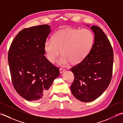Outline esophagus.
I'll use <instances>...</instances> for the list:
<instances>
[{
  "label": "esophagus",
  "instance_id": "obj_1",
  "mask_svg": "<svg viewBox=\"0 0 123 123\" xmlns=\"http://www.w3.org/2000/svg\"><path fill=\"white\" fill-rule=\"evenodd\" d=\"M65 71H66V70H65V69H63V68H61L60 69V74H63Z\"/></svg>",
  "mask_w": 123,
  "mask_h": 123
}]
</instances>
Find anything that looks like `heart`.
Returning <instances> with one entry per match:
<instances>
[{
  "label": "heart",
  "mask_w": 123,
  "mask_h": 123,
  "mask_svg": "<svg viewBox=\"0 0 123 123\" xmlns=\"http://www.w3.org/2000/svg\"><path fill=\"white\" fill-rule=\"evenodd\" d=\"M94 35L86 29L57 31L52 36V40H47L44 49L47 59L54 62L60 53V64L64 66L69 62L73 64L80 63L87 56L94 43Z\"/></svg>",
  "instance_id": "heart-1"
}]
</instances>
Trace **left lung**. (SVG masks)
Segmentation results:
<instances>
[{
	"label": "left lung",
	"mask_w": 123,
	"mask_h": 123,
	"mask_svg": "<svg viewBox=\"0 0 123 123\" xmlns=\"http://www.w3.org/2000/svg\"><path fill=\"white\" fill-rule=\"evenodd\" d=\"M91 29L95 34L92 49L82 61L70 69L74 77L71 93L84 102L97 99L106 90L111 80L114 62L112 47L107 36L97 26Z\"/></svg>",
	"instance_id": "obj_1"
}]
</instances>
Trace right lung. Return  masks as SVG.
<instances>
[{"mask_svg": "<svg viewBox=\"0 0 123 123\" xmlns=\"http://www.w3.org/2000/svg\"><path fill=\"white\" fill-rule=\"evenodd\" d=\"M50 32L47 25L23 29L8 50L12 84L17 93L29 101L44 98L60 74L59 68L44 55V44Z\"/></svg>", "mask_w": 123, "mask_h": 123, "instance_id": "add662e5", "label": "right lung"}]
</instances>
